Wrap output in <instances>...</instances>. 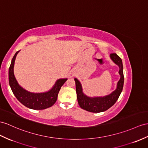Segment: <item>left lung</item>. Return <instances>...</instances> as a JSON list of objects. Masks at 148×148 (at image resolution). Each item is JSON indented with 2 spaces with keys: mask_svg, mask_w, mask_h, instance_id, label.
Listing matches in <instances>:
<instances>
[{
  "mask_svg": "<svg viewBox=\"0 0 148 148\" xmlns=\"http://www.w3.org/2000/svg\"><path fill=\"white\" fill-rule=\"evenodd\" d=\"M110 58L112 61L119 68V74L121 77L117 84L116 90L110 94L103 97H88L83 92L82 86L80 81L77 78H74L76 85L78 103L82 109L90 112H102L112 106L119 97L124 85L123 64L121 58L116 53L110 54Z\"/></svg>",
  "mask_w": 148,
  "mask_h": 148,
  "instance_id": "8db88e82",
  "label": "left lung"
}]
</instances>
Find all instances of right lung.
Wrapping results in <instances>:
<instances>
[{
	"instance_id": "obj_1",
	"label": "right lung",
	"mask_w": 148,
	"mask_h": 148,
	"mask_svg": "<svg viewBox=\"0 0 148 148\" xmlns=\"http://www.w3.org/2000/svg\"><path fill=\"white\" fill-rule=\"evenodd\" d=\"M19 51L14 55L9 69V82L14 95L24 106L34 110H42L51 107L56 101L58 95L62 85L67 78L57 80L53 87L46 92L34 93L23 88L16 80L14 73V66L16 58Z\"/></svg>"
}]
</instances>
